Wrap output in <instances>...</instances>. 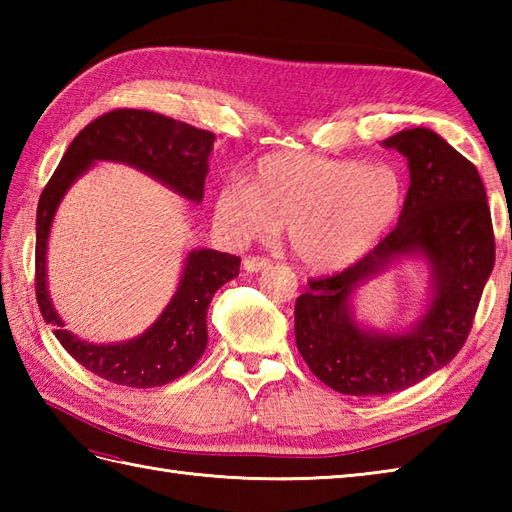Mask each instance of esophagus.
<instances>
[{
    "label": "esophagus",
    "mask_w": 512,
    "mask_h": 512,
    "mask_svg": "<svg viewBox=\"0 0 512 512\" xmlns=\"http://www.w3.org/2000/svg\"><path fill=\"white\" fill-rule=\"evenodd\" d=\"M242 266H244L246 273H259V270L270 268V259H266V257H244Z\"/></svg>",
    "instance_id": "obj_1"
}]
</instances>
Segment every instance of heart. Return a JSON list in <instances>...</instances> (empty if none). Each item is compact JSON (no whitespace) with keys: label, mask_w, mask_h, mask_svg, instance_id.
Segmentation results:
<instances>
[{"label":"heart","mask_w":512,"mask_h":512,"mask_svg":"<svg viewBox=\"0 0 512 512\" xmlns=\"http://www.w3.org/2000/svg\"><path fill=\"white\" fill-rule=\"evenodd\" d=\"M405 206V184L389 165L277 151L259 158L246 184L213 198V220L233 242L273 235L286 224L303 266L334 273L367 255Z\"/></svg>","instance_id":"heart-1"}]
</instances>
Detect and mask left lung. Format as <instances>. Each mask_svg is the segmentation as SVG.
<instances>
[{
    "label": "left lung",
    "mask_w": 512,
    "mask_h": 512,
    "mask_svg": "<svg viewBox=\"0 0 512 512\" xmlns=\"http://www.w3.org/2000/svg\"><path fill=\"white\" fill-rule=\"evenodd\" d=\"M407 158L409 189L398 224L343 273L312 279L295 303V339L310 372L347 396H383L420 383L453 361L471 332L495 264L484 182L473 162L427 127L383 140ZM407 258L430 268V295L400 333L355 317V292Z\"/></svg>",
    "instance_id": "left-lung-1"
}]
</instances>
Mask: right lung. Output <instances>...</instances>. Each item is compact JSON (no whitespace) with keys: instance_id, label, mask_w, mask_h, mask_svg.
Listing matches in <instances>:
<instances>
[{"instance_id":"obj_1","label":"right lung","mask_w":512,"mask_h":512,"mask_svg":"<svg viewBox=\"0 0 512 512\" xmlns=\"http://www.w3.org/2000/svg\"><path fill=\"white\" fill-rule=\"evenodd\" d=\"M215 136L156 112L114 110L83 127L37 206V303L54 336L85 369L110 383L149 389L184 376L206 350V310L213 295L239 273V257L193 248L184 257L178 288L149 328L129 341L90 343L63 328L48 292V239L65 193L96 162H121L147 173L180 198L200 204Z\"/></svg>"}]
</instances>
